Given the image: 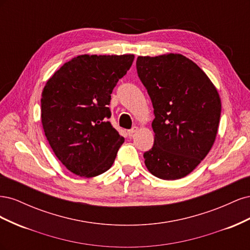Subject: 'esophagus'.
Returning a JSON list of instances; mask_svg holds the SVG:
<instances>
[{"instance_id":"esophagus-1","label":"esophagus","mask_w":250,"mask_h":250,"mask_svg":"<svg viewBox=\"0 0 250 250\" xmlns=\"http://www.w3.org/2000/svg\"><path fill=\"white\" fill-rule=\"evenodd\" d=\"M138 131V127L137 126H133L131 129H129V130H127V133H128V135H132L133 133H135Z\"/></svg>"}]
</instances>
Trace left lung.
Here are the masks:
<instances>
[{
  "mask_svg": "<svg viewBox=\"0 0 250 250\" xmlns=\"http://www.w3.org/2000/svg\"><path fill=\"white\" fill-rule=\"evenodd\" d=\"M139 78L153 105V147L144 153L152 175L175 180L190 174L215 142L221 100L200 67L181 54L139 56Z\"/></svg>",
  "mask_w": 250,
  "mask_h": 250,
  "instance_id": "8db88e82",
  "label": "left lung"
}]
</instances>
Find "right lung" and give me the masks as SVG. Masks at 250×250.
I'll return each mask as SVG.
<instances>
[{"label": "right lung", "mask_w": 250, "mask_h": 250, "mask_svg": "<svg viewBox=\"0 0 250 250\" xmlns=\"http://www.w3.org/2000/svg\"><path fill=\"white\" fill-rule=\"evenodd\" d=\"M134 55H79L47 81L42 94V123L58 160L81 177L106 172L124 138L108 122L112 89Z\"/></svg>", "instance_id": "right-lung-1"}]
</instances>
